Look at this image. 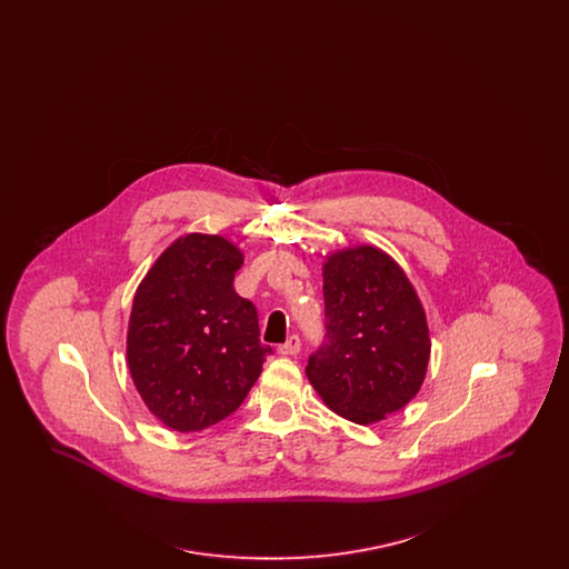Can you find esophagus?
Returning <instances> with one entry per match:
<instances>
[{
	"label": "esophagus",
	"instance_id": "1",
	"mask_svg": "<svg viewBox=\"0 0 569 569\" xmlns=\"http://www.w3.org/2000/svg\"><path fill=\"white\" fill-rule=\"evenodd\" d=\"M277 352L281 353V356H295V353L300 352V339H298V335L288 337V341L277 348Z\"/></svg>",
	"mask_w": 569,
	"mask_h": 569
}]
</instances>
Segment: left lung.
Instances as JSON below:
<instances>
[{
	"instance_id": "left-lung-1",
	"label": "left lung",
	"mask_w": 569,
	"mask_h": 569,
	"mask_svg": "<svg viewBox=\"0 0 569 569\" xmlns=\"http://www.w3.org/2000/svg\"><path fill=\"white\" fill-rule=\"evenodd\" d=\"M326 337L307 378L326 406L373 425L418 395L431 356L427 316L401 267L378 247L325 262Z\"/></svg>"
}]
</instances>
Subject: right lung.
Returning <instances> with one entry per match:
<instances>
[{"mask_svg": "<svg viewBox=\"0 0 569 569\" xmlns=\"http://www.w3.org/2000/svg\"><path fill=\"white\" fill-rule=\"evenodd\" d=\"M241 264L237 244L193 232L136 290L128 367L149 411L174 431H202L237 411L272 352L253 302L234 292Z\"/></svg>", "mask_w": 569, "mask_h": 569, "instance_id": "right-lung-1", "label": "right lung"}]
</instances>
